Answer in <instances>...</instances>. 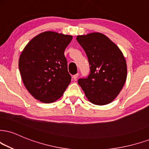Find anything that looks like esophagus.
Returning <instances> with one entry per match:
<instances>
[{"label":"esophagus","instance_id":"obj_1","mask_svg":"<svg viewBox=\"0 0 149 149\" xmlns=\"http://www.w3.org/2000/svg\"><path fill=\"white\" fill-rule=\"evenodd\" d=\"M78 76H79V74L77 73V74H76L73 75V76H72V78L74 79V80H77V79L78 78Z\"/></svg>","mask_w":149,"mask_h":149}]
</instances>
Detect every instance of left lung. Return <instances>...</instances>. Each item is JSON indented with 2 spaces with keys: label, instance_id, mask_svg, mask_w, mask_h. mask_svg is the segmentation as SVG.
<instances>
[{
  "label": "left lung",
  "instance_id": "8db88e82",
  "mask_svg": "<svg viewBox=\"0 0 149 149\" xmlns=\"http://www.w3.org/2000/svg\"><path fill=\"white\" fill-rule=\"evenodd\" d=\"M77 41L86 52L91 65L88 77L79 79V85L93 104H110L126 80L127 65L123 53L116 44L100 32L79 35Z\"/></svg>",
  "mask_w": 149,
  "mask_h": 149
}]
</instances>
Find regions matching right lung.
<instances>
[{"label": "right lung", "mask_w": 149, "mask_h": 149, "mask_svg": "<svg viewBox=\"0 0 149 149\" xmlns=\"http://www.w3.org/2000/svg\"><path fill=\"white\" fill-rule=\"evenodd\" d=\"M72 39L71 35L47 31L33 38L22 51L18 61L22 80L36 100L54 102L70 83L64 51Z\"/></svg>", "instance_id": "obj_1"}]
</instances>
